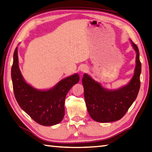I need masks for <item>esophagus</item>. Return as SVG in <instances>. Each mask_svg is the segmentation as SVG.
<instances>
[{
  "mask_svg": "<svg viewBox=\"0 0 152 152\" xmlns=\"http://www.w3.org/2000/svg\"><path fill=\"white\" fill-rule=\"evenodd\" d=\"M88 69V66H86V65L82 66L81 67H80V71L82 73H85V72H87Z\"/></svg>",
  "mask_w": 152,
  "mask_h": 152,
  "instance_id": "1",
  "label": "esophagus"
}]
</instances>
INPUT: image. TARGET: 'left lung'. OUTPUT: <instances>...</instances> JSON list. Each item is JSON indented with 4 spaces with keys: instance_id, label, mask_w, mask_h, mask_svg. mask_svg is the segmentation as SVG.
Listing matches in <instances>:
<instances>
[{
    "instance_id": "obj_1",
    "label": "left lung",
    "mask_w": 152,
    "mask_h": 152,
    "mask_svg": "<svg viewBox=\"0 0 152 152\" xmlns=\"http://www.w3.org/2000/svg\"><path fill=\"white\" fill-rule=\"evenodd\" d=\"M130 40L136 53L135 67L127 85L117 89H108L85 73L82 79L86 105L90 117L98 122H112L120 120L136 99L140 89L141 63L137 46Z\"/></svg>"
}]
</instances>
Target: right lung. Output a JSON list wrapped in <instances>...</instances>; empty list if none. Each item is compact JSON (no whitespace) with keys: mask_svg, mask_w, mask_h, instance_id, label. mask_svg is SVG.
<instances>
[{"mask_svg":"<svg viewBox=\"0 0 152 152\" xmlns=\"http://www.w3.org/2000/svg\"><path fill=\"white\" fill-rule=\"evenodd\" d=\"M18 48L13 53L11 75L13 92L20 107L40 125L58 124L64 116V103L67 92L79 81L78 73L62 79L48 89L39 90L26 82L19 66Z\"/></svg>","mask_w":152,"mask_h":152,"instance_id":"1","label":"right lung"}]
</instances>
